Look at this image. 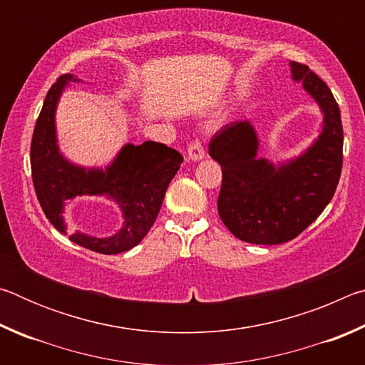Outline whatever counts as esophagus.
Segmentation results:
<instances>
[{"mask_svg": "<svg viewBox=\"0 0 365 365\" xmlns=\"http://www.w3.org/2000/svg\"><path fill=\"white\" fill-rule=\"evenodd\" d=\"M187 153H188V159H191V160H200V159H202V158L206 156L205 146H202V143H201L200 140L190 141Z\"/></svg>", "mask_w": 365, "mask_h": 365, "instance_id": "esophagus-1", "label": "esophagus"}]
</instances>
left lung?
Here are the masks:
<instances>
[{
  "instance_id": "left-lung-1",
  "label": "left lung",
  "mask_w": 365,
  "mask_h": 365,
  "mask_svg": "<svg viewBox=\"0 0 365 365\" xmlns=\"http://www.w3.org/2000/svg\"><path fill=\"white\" fill-rule=\"evenodd\" d=\"M292 72L324 110V130L301 158L279 169L257 159L259 141L248 120L227 123L209 141V154L222 168L219 215L246 243L280 245L298 237L322 214L341 175L343 125L338 103L306 64L292 63Z\"/></svg>"
}]
</instances>
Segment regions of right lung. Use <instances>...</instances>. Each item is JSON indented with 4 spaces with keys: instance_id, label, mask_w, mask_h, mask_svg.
I'll list each match as a JSON object with an SVG mask.
<instances>
[{
    "instance_id": "obj_1",
    "label": "right lung",
    "mask_w": 365,
    "mask_h": 365,
    "mask_svg": "<svg viewBox=\"0 0 365 365\" xmlns=\"http://www.w3.org/2000/svg\"><path fill=\"white\" fill-rule=\"evenodd\" d=\"M73 78L64 73L51 85L36 119L30 145V165L36 197L43 212L61 233L64 201L82 195H106L119 202L123 227L114 237L95 238L73 232L69 240L101 255H119L132 250L150 232L163 206L165 190L180 169L183 156L158 141L127 145L106 170L77 168L61 156L54 130V110L66 83Z\"/></svg>"
}]
</instances>
